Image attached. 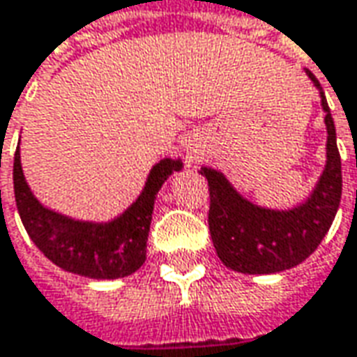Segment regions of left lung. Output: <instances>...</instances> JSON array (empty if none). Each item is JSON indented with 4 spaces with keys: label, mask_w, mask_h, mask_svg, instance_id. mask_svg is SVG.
I'll use <instances>...</instances> for the list:
<instances>
[{
    "label": "left lung",
    "mask_w": 357,
    "mask_h": 357,
    "mask_svg": "<svg viewBox=\"0 0 357 357\" xmlns=\"http://www.w3.org/2000/svg\"><path fill=\"white\" fill-rule=\"evenodd\" d=\"M306 73L320 89L312 73ZM320 96L328 128V160L316 190L302 205L289 211L263 209L243 199L221 172L202 167L209 185V233L217 257L229 268L245 275H271L292 268L318 249L332 225L342 197V162L334 120L324 93Z\"/></svg>",
    "instance_id": "1"
}]
</instances>
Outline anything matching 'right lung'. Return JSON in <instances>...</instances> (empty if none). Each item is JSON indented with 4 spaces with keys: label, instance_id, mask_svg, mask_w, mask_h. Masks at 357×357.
<instances>
[{
    "label": "right lung",
    "instance_id": "add662e5",
    "mask_svg": "<svg viewBox=\"0 0 357 357\" xmlns=\"http://www.w3.org/2000/svg\"><path fill=\"white\" fill-rule=\"evenodd\" d=\"M179 169V160H162L152 167L140 197L122 215L108 223H86L59 215L35 199L23 178L17 148L13 158L15 203L31 241L56 266L89 278H122L136 273L146 261L155 193Z\"/></svg>",
    "mask_w": 357,
    "mask_h": 357
}]
</instances>
